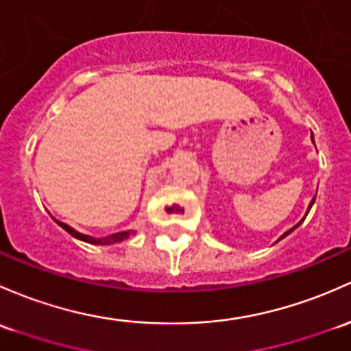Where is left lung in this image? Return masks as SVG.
Masks as SVG:
<instances>
[{
  "label": "left lung",
  "mask_w": 351,
  "mask_h": 351,
  "mask_svg": "<svg viewBox=\"0 0 351 351\" xmlns=\"http://www.w3.org/2000/svg\"><path fill=\"white\" fill-rule=\"evenodd\" d=\"M311 141H313V132H311ZM313 143H315V141H313ZM316 198V197H315ZM315 198H313V200H311V204H309V206H308V212H306V215H308V213H309V210H311V206H313V204H315ZM304 219H306V217H304ZM304 219H302V220H304ZM302 220H301V222H302ZM301 222L300 223H298V225H294V227L293 228H289V230H287L286 232V234H282V237L281 239H284V237H286V235H289L291 234V232H293L294 230V228H298V227H300V225H301Z\"/></svg>",
  "instance_id": "1"
}]
</instances>
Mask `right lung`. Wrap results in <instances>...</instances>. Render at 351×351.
<instances>
[{
	"mask_svg": "<svg viewBox=\"0 0 351 351\" xmlns=\"http://www.w3.org/2000/svg\"><path fill=\"white\" fill-rule=\"evenodd\" d=\"M55 222H57L58 225H60V227L64 228L65 232H69V234L72 235V237L79 239V241H84V242H87V243H94V245H110V243L121 242V241H124V239H128L129 235H131V234H134V232H132V230H126V232H117V234H112V235H109V237L95 239V237H90V235L80 234V232L73 230V228L70 227V225H67V223H64V222H58V220H55Z\"/></svg>",
	"mask_w": 351,
	"mask_h": 351,
	"instance_id": "right-lung-1",
	"label": "right lung"
}]
</instances>
